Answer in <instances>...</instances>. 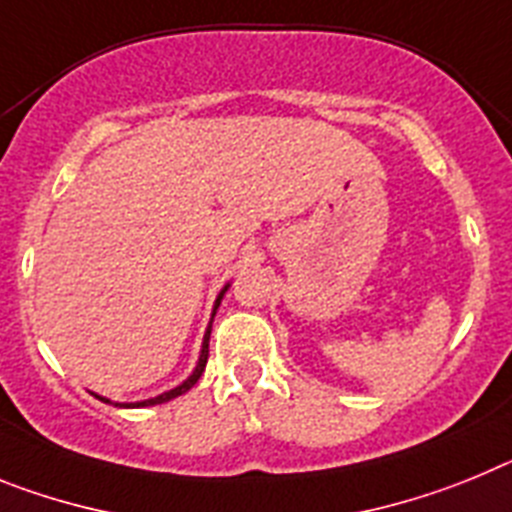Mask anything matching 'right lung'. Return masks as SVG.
I'll return each instance as SVG.
<instances>
[{
  "label": "right lung",
  "mask_w": 512,
  "mask_h": 512,
  "mask_svg": "<svg viewBox=\"0 0 512 512\" xmlns=\"http://www.w3.org/2000/svg\"><path fill=\"white\" fill-rule=\"evenodd\" d=\"M226 288H229V286H224V291H221L219 296H216V304H213V314H216V309H219V304H221V299H224ZM211 322H213V319H211ZM208 340H211V324H208L206 337H203V348H201V358H198V366H195V371L190 373L188 379L182 381L180 386H175V389H170V391H164V394H159V397L144 399V402H133V404H121V402H115V407H151V404H164V402H170V399L180 397V394H185V391H188V389H193L195 381L201 379L203 371H206V363H208ZM95 397H97V394H95ZM97 399H100V402H110V399H105V397H97Z\"/></svg>",
  "instance_id": "add662e5"
}]
</instances>
